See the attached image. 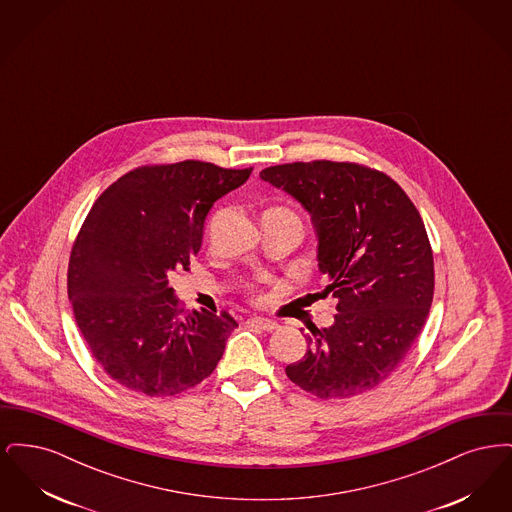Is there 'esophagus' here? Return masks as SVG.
<instances>
[{"mask_svg":"<svg viewBox=\"0 0 512 512\" xmlns=\"http://www.w3.org/2000/svg\"><path fill=\"white\" fill-rule=\"evenodd\" d=\"M247 324H249V326H255V328H259V330H265V332H272V330L278 328V322L261 317L247 318Z\"/></svg>","mask_w":512,"mask_h":512,"instance_id":"esophagus-1","label":"esophagus"}]
</instances>
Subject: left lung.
<instances>
[{
  "instance_id": "8db88e82",
  "label": "left lung",
  "mask_w": 512,
  "mask_h": 512,
  "mask_svg": "<svg viewBox=\"0 0 512 512\" xmlns=\"http://www.w3.org/2000/svg\"><path fill=\"white\" fill-rule=\"evenodd\" d=\"M259 176L311 215L318 270L338 299L334 324L305 336L288 378L320 399L378 388L409 355L434 297L432 247L413 201L355 163H290Z\"/></svg>"
}]
</instances>
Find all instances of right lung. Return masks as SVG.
<instances>
[{"mask_svg": "<svg viewBox=\"0 0 512 512\" xmlns=\"http://www.w3.org/2000/svg\"><path fill=\"white\" fill-rule=\"evenodd\" d=\"M249 174L201 161L142 167L90 209L69 261V299L94 359L126 390L174 395L219 365L238 322L205 309L180 317L169 274L188 270L211 207Z\"/></svg>", "mask_w": 512, "mask_h": 512, "instance_id": "add662e5", "label": "right lung"}]
</instances>
